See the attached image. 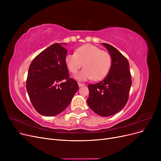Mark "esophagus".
<instances>
[{
    "label": "esophagus",
    "mask_w": 161,
    "mask_h": 161,
    "mask_svg": "<svg viewBox=\"0 0 161 161\" xmlns=\"http://www.w3.org/2000/svg\"><path fill=\"white\" fill-rule=\"evenodd\" d=\"M78 85H79V87L83 86H85V84H84V83H81V82H79V83H78Z\"/></svg>",
    "instance_id": "esophagus-1"
}]
</instances>
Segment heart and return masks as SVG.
Wrapping results in <instances>:
<instances>
[{
    "label": "heart",
    "instance_id": "heart-1",
    "mask_svg": "<svg viewBox=\"0 0 161 161\" xmlns=\"http://www.w3.org/2000/svg\"><path fill=\"white\" fill-rule=\"evenodd\" d=\"M64 61L68 69L73 75L77 74L83 64L85 69L77 76L79 80L103 79L108 75L112 64L109 53L91 44L79 47L75 53L67 54Z\"/></svg>",
    "mask_w": 161,
    "mask_h": 161
}]
</instances>
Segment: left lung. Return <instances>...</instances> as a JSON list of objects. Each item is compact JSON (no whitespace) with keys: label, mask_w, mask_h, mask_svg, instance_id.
Masks as SVG:
<instances>
[{"label":"left lung","mask_w":161,"mask_h":161,"mask_svg":"<svg viewBox=\"0 0 161 161\" xmlns=\"http://www.w3.org/2000/svg\"><path fill=\"white\" fill-rule=\"evenodd\" d=\"M112 58L110 70L105 79L88 85L89 108L97 114L108 117L122 109L127 103L131 85L129 62L124 55L108 43H102Z\"/></svg>","instance_id":"1"}]
</instances>
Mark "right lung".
Listing matches in <instances>:
<instances>
[{
  "label": "right lung",
  "instance_id": "obj_1",
  "mask_svg": "<svg viewBox=\"0 0 161 161\" xmlns=\"http://www.w3.org/2000/svg\"><path fill=\"white\" fill-rule=\"evenodd\" d=\"M67 52L58 43H53L39 53L29 68L27 91L33 108L41 115L61 113L79 89L65 64Z\"/></svg>",
  "mask_w": 161,
  "mask_h": 161
}]
</instances>
